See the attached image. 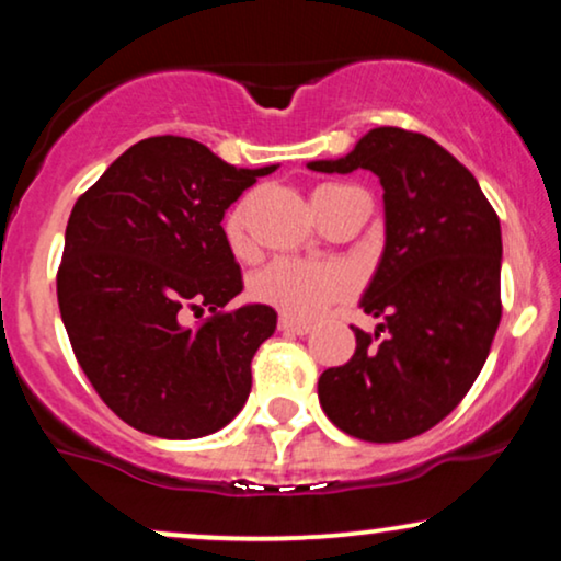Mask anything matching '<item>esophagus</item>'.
Returning a JSON list of instances; mask_svg holds the SVG:
<instances>
[{"label":"esophagus","instance_id":"34e87169","mask_svg":"<svg viewBox=\"0 0 561 561\" xmlns=\"http://www.w3.org/2000/svg\"><path fill=\"white\" fill-rule=\"evenodd\" d=\"M279 332H285V334H298V336H306V334L310 332V327H308V323H302V321H295V319H289V316H282V319H279Z\"/></svg>","mask_w":561,"mask_h":561}]
</instances>
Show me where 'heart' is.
<instances>
[{
  "mask_svg": "<svg viewBox=\"0 0 561 561\" xmlns=\"http://www.w3.org/2000/svg\"><path fill=\"white\" fill-rule=\"evenodd\" d=\"M336 185H323L316 193L334 191ZM227 240L234 251H242L248 242V208L234 206L227 216ZM353 293V276L340 263L276 259L253 274L251 295L266 302L289 319H313L323 308L336 300H345Z\"/></svg>",
  "mask_w": 561,
  "mask_h": 561,
  "instance_id": "obj_1",
  "label": "heart"
}]
</instances>
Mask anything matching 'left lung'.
<instances>
[{
    "label": "left lung",
    "mask_w": 561,
    "mask_h": 561,
    "mask_svg": "<svg viewBox=\"0 0 561 561\" xmlns=\"http://www.w3.org/2000/svg\"><path fill=\"white\" fill-rule=\"evenodd\" d=\"M308 170L374 172L387 227L360 300L381 323L353 327L355 355L321 374V408L363 442H404L444 421L489 357L502 319L499 216L447 148L402 127H374L347 157Z\"/></svg>",
    "instance_id": "8db88e82"
}]
</instances>
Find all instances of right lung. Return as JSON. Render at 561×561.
Masks as SVG:
<instances>
[{
  "instance_id": "add662e5",
  "label": "right lung",
  "mask_w": 561,
  "mask_h": 561,
  "mask_svg": "<svg viewBox=\"0 0 561 561\" xmlns=\"http://www.w3.org/2000/svg\"><path fill=\"white\" fill-rule=\"evenodd\" d=\"M274 170H238L198 140L157 135L114 159L72 206L59 313L88 381L127 426L198 438L245 404L276 313L261 302L221 310L242 293L221 219ZM191 309L213 316L185 328Z\"/></svg>"
}]
</instances>
